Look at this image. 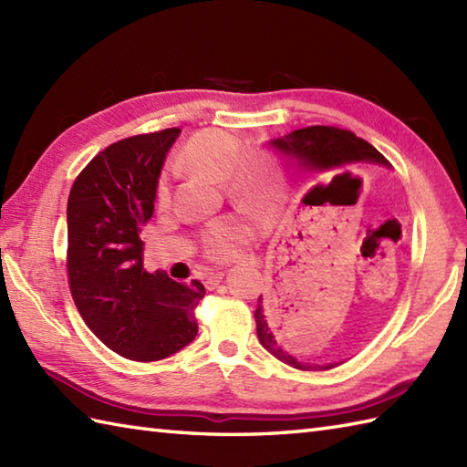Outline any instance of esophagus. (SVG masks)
<instances>
[{"instance_id":"1","label":"esophagus","mask_w":467,"mask_h":467,"mask_svg":"<svg viewBox=\"0 0 467 467\" xmlns=\"http://www.w3.org/2000/svg\"><path fill=\"white\" fill-rule=\"evenodd\" d=\"M224 276V273L223 271H214V273H211L208 275V279H206V286H214L218 281H221Z\"/></svg>"}]
</instances>
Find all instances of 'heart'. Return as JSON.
<instances>
[{"mask_svg":"<svg viewBox=\"0 0 467 467\" xmlns=\"http://www.w3.org/2000/svg\"><path fill=\"white\" fill-rule=\"evenodd\" d=\"M184 162L214 181H223L224 194L246 211H266L279 194V172L273 158L263 150L243 152L239 138L223 130H206L192 136L184 146ZM168 182L156 186V202L166 204ZM249 228L239 216L226 214L204 228L202 249L216 261L231 259L246 239Z\"/></svg>","mask_w":467,"mask_h":467,"instance_id":"b5f03b06","label":"heart"}]
</instances>
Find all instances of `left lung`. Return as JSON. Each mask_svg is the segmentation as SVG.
<instances>
[{
	"instance_id": "1",
	"label": "left lung",
	"mask_w": 467,
	"mask_h": 467,
	"mask_svg": "<svg viewBox=\"0 0 467 467\" xmlns=\"http://www.w3.org/2000/svg\"><path fill=\"white\" fill-rule=\"evenodd\" d=\"M275 150H279L285 156L296 158L301 166L309 168V171L327 172V176H333V171L343 168L353 162H379L387 166L385 156L373 148L363 138H357L351 130H341L335 126H309L301 128L286 134L285 138H276L271 140ZM325 176V178H327ZM254 321H256V337H259L261 345L276 359L295 367L301 371H325L333 369L339 363H327V365H315L305 363L296 359L295 355L286 353L279 343V333L275 331V325L271 321V313L266 309V303L263 296H259L254 309Z\"/></svg>"
}]
</instances>
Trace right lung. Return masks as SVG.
I'll return each mask as SVG.
<instances>
[{
    "label": "right lung",
    "mask_w": 467,
    "mask_h": 467,
    "mask_svg": "<svg viewBox=\"0 0 467 467\" xmlns=\"http://www.w3.org/2000/svg\"><path fill=\"white\" fill-rule=\"evenodd\" d=\"M181 128L138 134L98 152L67 198V283L84 323L108 349L161 361L192 343L202 283L144 269L142 226L154 213L168 148Z\"/></svg>",
    "instance_id": "obj_1"
}]
</instances>
